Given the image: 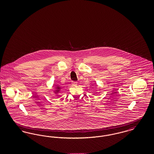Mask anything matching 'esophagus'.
Segmentation results:
<instances>
[{"label":"esophagus","mask_w":154,"mask_h":154,"mask_svg":"<svg viewBox=\"0 0 154 154\" xmlns=\"http://www.w3.org/2000/svg\"><path fill=\"white\" fill-rule=\"evenodd\" d=\"M72 84L73 85H76L77 84V82H76V81H72Z\"/></svg>","instance_id":"esophagus-1"}]
</instances>
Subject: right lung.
Listing matches in <instances>:
<instances>
[{"label":"right lung","instance_id":"1","mask_svg":"<svg viewBox=\"0 0 154 154\" xmlns=\"http://www.w3.org/2000/svg\"><path fill=\"white\" fill-rule=\"evenodd\" d=\"M55 87V90L54 91V93L55 94V95H58V94L60 92V90L62 89V87L60 86L58 84H56L54 85Z\"/></svg>","mask_w":154,"mask_h":154}]
</instances>
